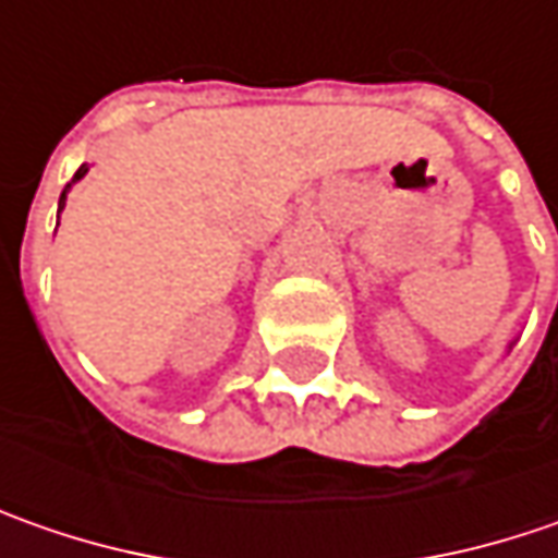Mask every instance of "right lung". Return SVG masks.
Here are the masks:
<instances>
[{"mask_svg":"<svg viewBox=\"0 0 558 558\" xmlns=\"http://www.w3.org/2000/svg\"><path fill=\"white\" fill-rule=\"evenodd\" d=\"M86 174V165H81V168H77V174H74V181H81V178H84ZM71 181V183H74ZM71 183H68V186H64V190H61V203H59V211H61V206H64V193H68V190H71Z\"/></svg>","mask_w":558,"mask_h":558,"instance_id":"obj_1","label":"right lung"}]
</instances>
